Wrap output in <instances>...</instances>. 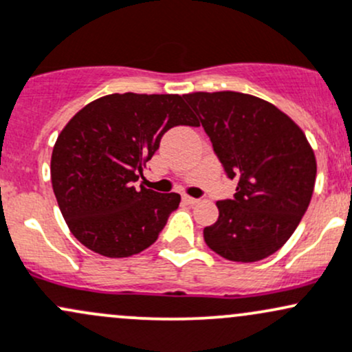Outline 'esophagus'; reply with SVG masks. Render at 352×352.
I'll return each instance as SVG.
<instances>
[{"label":"esophagus","instance_id":"34e87169","mask_svg":"<svg viewBox=\"0 0 352 352\" xmlns=\"http://www.w3.org/2000/svg\"><path fill=\"white\" fill-rule=\"evenodd\" d=\"M184 201H186L188 206H195V204H199V202H201V199L190 197V195H184Z\"/></svg>","mask_w":352,"mask_h":352}]
</instances>
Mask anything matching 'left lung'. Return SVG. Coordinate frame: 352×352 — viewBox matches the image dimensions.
<instances>
[{
  "label": "left lung",
  "mask_w": 352,
  "mask_h": 352,
  "mask_svg": "<svg viewBox=\"0 0 352 352\" xmlns=\"http://www.w3.org/2000/svg\"><path fill=\"white\" fill-rule=\"evenodd\" d=\"M229 179L234 199L216 202L219 217L204 241L229 261L251 263L278 251L312 199L317 162L302 128L272 102L232 91L188 92Z\"/></svg>",
  "instance_id": "obj_1"
}]
</instances>
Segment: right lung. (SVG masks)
<instances>
[{"instance_id": "right-lung-1", "label": "right lung", "mask_w": 352, "mask_h": 352, "mask_svg": "<svg viewBox=\"0 0 352 352\" xmlns=\"http://www.w3.org/2000/svg\"><path fill=\"white\" fill-rule=\"evenodd\" d=\"M177 124L199 126L179 94H108L70 118L54 145L50 177L77 241L108 258L133 256L157 241L180 195L135 182Z\"/></svg>"}]
</instances>
